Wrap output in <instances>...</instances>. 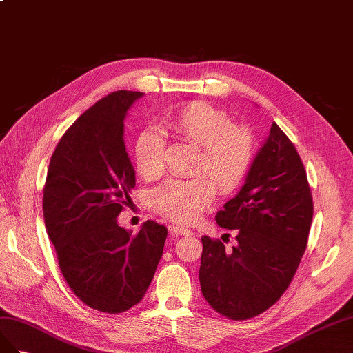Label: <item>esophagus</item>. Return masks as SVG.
<instances>
[{"mask_svg":"<svg viewBox=\"0 0 353 353\" xmlns=\"http://www.w3.org/2000/svg\"><path fill=\"white\" fill-rule=\"evenodd\" d=\"M171 234H173V235H192V230H190L186 226L174 225L173 228H171Z\"/></svg>","mask_w":353,"mask_h":353,"instance_id":"1","label":"esophagus"}]
</instances>
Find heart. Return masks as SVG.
Masks as SVG:
<instances>
[{
  "instance_id": "b5f03b06",
  "label": "heart",
  "mask_w": 353,
  "mask_h": 353,
  "mask_svg": "<svg viewBox=\"0 0 353 353\" xmlns=\"http://www.w3.org/2000/svg\"><path fill=\"white\" fill-rule=\"evenodd\" d=\"M164 132L196 149L195 173H204L221 194L230 192L244 179L254 155L250 130L235 125L223 110L205 102H192L167 115ZM134 165L145 180L163 176L165 139L155 128H146L134 143ZM214 190L204 179H171L152 190L150 208L179 223H192L213 203Z\"/></svg>"
}]
</instances>
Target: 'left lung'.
<instances>
[{
	"label": "left lung",
	"mask_w": 353,
	"mask_h": 353,
	"mask_svg": "<svg viewBox=\"0 0 353 353\" xmlns=\"http://www.w3.org/2000/svg\"><path fill=\"white\" fill-rule=\"evenodd\" d=\"M314 216L306 170L275 123L251 164L245 183L217 211L238 244L203 236L199 284L208 305L229 319L263 314L288 288L303 256Z\"/></svg>",
	"instance_id": "left-lung-1"
}]
</instances>
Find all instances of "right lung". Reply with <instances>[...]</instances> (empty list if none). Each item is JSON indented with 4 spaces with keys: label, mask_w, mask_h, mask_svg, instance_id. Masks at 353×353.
I'll use <instances>...</instances> for the list:
<instances>
[{
    "label": "right lung",
    "mask_w": 353,
    "mask_h": 353,
    "mask_svg": "<svg viewBox=\"0 0 353 353\" xmlns=\"http://www.w3.org/2000/svg\"><path fill=\"white\" fill-rule=\"evenodd\" d=\"M142 96L119 90L87 109L59 140L44 186V223L62 275L79 300L106 314L143 299L167 238L154 220L137 235L117 220L136 185L124 119Z\"/></svg>",
    "instance_id": "add662e5"
}]
</instances>
